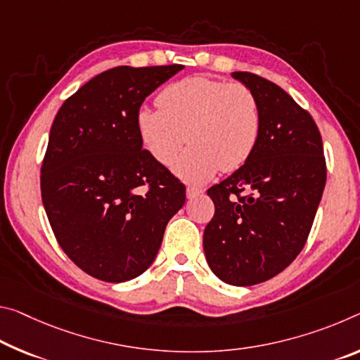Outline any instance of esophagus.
I'll list each match as a JSON object with an SVG mask.
<instances>
[{
	"label": "esophagus",
	"instance_id": "34e87169",
	"mask_svg": "<svg viewBox=\"0 0 360 360\" xmlns=\"http://www.w3.org/2000/svg\"><path fill=\"white\" fill-rule=\"evenodd\" d=\"M203 191L198 189V187H193V186H189L187 187V198H195L198 195H202Z\"/></svg>",
	"mask_w": 360,
	"mask_h": 360
}]
</instances>
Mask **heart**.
<instances>
[{
    "label": "heart",
    "instance_id": "obj_1",
    "mask_svg": "<svg viewBox=\"0 0 360 360\" xmlns=\"http://www.w3.org/2000/svg\"><path fill=\"white\" fill-rule=\"evenodd\" d=\"M157 107L138 113L142 144L158 163L171 165L191 142L174 173L193 184L218 169L229 173L243 167L258 144L259 101L243 83L189 77L165 88Z\"/></svg>",
    "mask_w": 360,
    "mask_h": 360
}]
</instances>
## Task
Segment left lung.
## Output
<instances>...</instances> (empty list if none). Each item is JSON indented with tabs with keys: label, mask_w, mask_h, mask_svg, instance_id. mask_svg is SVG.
I'll return each mask as SVG.
<instances>
[{
	"label": "left lung",
	"mask_w": 360,
	"mask_h": 360,
	"mask_svg": "<svg viewBox=\"0 0 360 360\" xmlns=\"http://www.w3.org/2000/svg\"><path fill=\"white\" fill-rule=\"evenodd\" d=\"M232 77L258 98L261 134L248 162L207 191L214 216L203 250L216 277L248 287L277 276L304 248L327 165L309 112L269 79L250 72Z\"/></svg>",
	"instance_id": "left-lung-1"
}]
</instances>
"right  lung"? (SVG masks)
Returning a JSON list of instances; mask_svg holds the SVG:
<instances>
[{
	"label": "right lung",
	"mask_w": 360,
	"mask_h": 360,
	"mask_svg": "<svg viewBox=\"0 0 360 360\" xmlns=\"http://www.w3.org/2000/svg\"><path fill=\"white\" fill-rule=\"evenodd\" d=\"M182 65L113 67L57 112L41 163V198L57 243L99 281L147 271L186 186L142 149L138 113Z\"/></svg>",
	"instance_id": "add662e5"
}]
</instances>
